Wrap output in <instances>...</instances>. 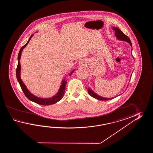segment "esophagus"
Here are the masks:
<instances>
[{
  "mask_svg": "<svg viewBox=\"0 0 153 153\" xmlns=\"http://www.w3.org/2000/svg\"><path fill=\"white\" fill-rule=\"evenodd\" d=\"M79 65H81V66H83L85 65V62H84V61L83 60H81L80 62H79Z\"/></svg>",
  "mask_w": 153,
  "mask_h": 153,
  "instance_id": "1",
  "label": "esophagus"
}]
</instances>
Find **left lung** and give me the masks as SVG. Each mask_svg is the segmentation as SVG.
Wrapping results in <instances>:
<instances>
[{
	"mask_svg": "<svg viewBox=\"0 0 153 153\" xmlns=\"http://www.w3.org/2000/svg\"><path fill=\"white\" fill-rule=\"evenodd\" d=\"M113 30L115 31V36H116V37H117V39L121 40V41L126 42L128 43H129L130 45L131 46V47H132V43H131V42L130 40V38L127 36H126L124 33L120 29H119L118 28H117L115 27H113ZM132 49L131 50V52H132ZM131 76H132V75H131ZM88 93L92 97H93L97 99V100H100V101H108V100H112L113 98H104L102 97V96H100L98 95L97 94H96V93H94V92L92 91L90 88H88Z\"/></svg>",
	"mask_w": 153,
	"mask_h": 153,
	"instance_id": "obj_1",
	"label": "left lung"
}]
</instances>
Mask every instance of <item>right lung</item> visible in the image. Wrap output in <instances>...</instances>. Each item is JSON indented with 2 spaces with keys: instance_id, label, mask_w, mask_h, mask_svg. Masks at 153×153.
<instances>
[{
  "instance_id": "right-lung-1",
  "label": "right lung",
  "mask_w": 153,
  "mask_h": 153,
  "mask_svg": "<svg viewBox=\"0 0 153 153\" xmlns=\"http://www.w3.org/2000/svg\"><path fill=\"white\" fill-rule=\"evenodd\" d=\"M33 35L34 34H32V36H30V38H29V40H28V42H27V43H26L25 45L23 46L21 48L19 53L18 58H17L18 59V65H17L16 69L17 79L18 82L20 84V86H21V88H22L24 94H25V96L27 97V98L28 100H29L30 101H32L33 102H35V103H37V104L43 105H49L55 104L56 103H57V102L60 101L62 99V97H63V96H64L65 90V85L67 84V81L65 80V79L62 80V84L61 85V86H60V88H59L58 92L55 95H54L52 97L42 98L38 97L36 96L35 95L33 94L27 88L26 85L23 83V81H22V79H21V77H20V73H21V65H20V59H21V53L22 52L23 49L28 44L29 40L31 39ZM74 70H73V71L71 72V73L69 74V76L72 75V73L74 72Z\"/></svg>"
}]
</instances>
